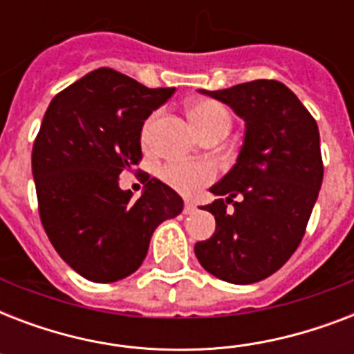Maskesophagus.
Listing matches in <instances>:
<instances>
[{"label":"esophagus","instance_id":"1","mask_svg":"<svg viewBox=\"0 0 354 354\" xmlns=\"http://www.w3.org/2000/svg\"><path fill=\"white\" fill-rule=\"evenodd\" d=\"M194 211H196V205H194V202H191V200H185L183 213H185V215H191V213H194Z\"/></svg>","mask_w":354,"mask_h":354}]
</instances>
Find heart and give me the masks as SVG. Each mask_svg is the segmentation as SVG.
<instances>
[{
	"label": "heart",
	"instance_id": "heart-1",
	"mask_svg": "<svg viewBox=\"0 0 354 354\" xmlns=\"http://www.w3.org/2000/svg\"><path fill=\"white\" fill-rule=\"evenodd\" d=\"M189 115H191V121H193L194 128L198 130V133L211 127H216V124L230 127V113L221 102H194L189 110ZM149 127L150 121L145 127V133L149 132ZM160 176L172 189H176L180 193L191 194L215 178V167L209 165V163H194V161H172L161 169Z\"/></svg>",
	"mask_w": 354,
	"mask_h": 354
}]
</instances>
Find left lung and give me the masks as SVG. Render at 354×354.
<instances>
[{"mask_svg": "<svg viewBox=\"0 0 354 354\" xmlns=\"http://www.w3.org/2000/svg\"><path fill=\"white\" fill-rule=\"evenodd\" d=\"M198 91L232 108L244 121V139L235 165L211 185L218 200L202 209L215 215L216 227L194 253L218 279L252 285L277 272L301 242L324 182L318 124L277 80Z\"/></svg>", "mask_w": 354, "mask_h": 354, "instance_id": "obj_1", "label": "left lung"}]
</instances>
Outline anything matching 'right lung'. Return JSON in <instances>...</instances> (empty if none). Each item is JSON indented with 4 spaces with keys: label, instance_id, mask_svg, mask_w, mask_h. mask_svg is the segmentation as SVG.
<instances>
[{
    "label": "right lung",
    "instance_id": "add662e5",
    "mask_svg": "<svg viewBox=\"0 0 354 354\" xmlns=\"http://www.w3.org/2000/svg\"><path fill=\"white\" fill-rule=\"evenodd\" d=\"M174 88H147L99 68L60 91L32 147L40 218L58 255L93 283L124 279L141 266L150 236L182 213L180 194L152 178L138 200L119 187L141 160V130Z\"/></svg>",
    "mask_w": 354,
    "mask_h": 354
}]
</instances>
